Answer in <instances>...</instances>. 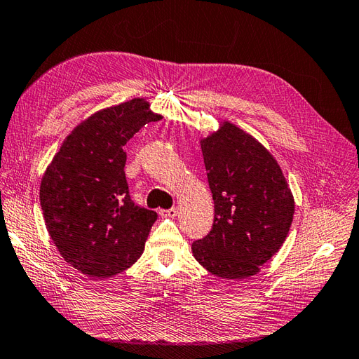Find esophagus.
<instances>
[{
  "mask_svg": "<svg viewBox=\"0 0 359 359\" xmlns=\"http://www.w3.org/2000/svg\"><path fill=\"white\" fill-rule=\"evenodd\" d=\"M160 214L165 215V217H177L178 210L175 208V206H172V208H169V210H161Z\"/></svg>",
  "mask_w": 359,
  "mask_h": 359,
  "instance_id": "1",
  "label": "esophagus"
}]
</instances>
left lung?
<instances>
[{"label":"left lung","mask_w":359,"mask_h":359,"mask_svg":"<svg viewBox=\"0 0 359 359\" xmlns=\"http://www.w3.org/2000/svg\"><path fill=\"white\" fill-rule=\"evenodd\" d=\"M214 199L210 233L191 244L211 274L241 280L259 273L283 245L295 202L278 163L257 140L231 123L201 140Z\"/></svg>","instance_id":"8db88e82"}]
</instances>
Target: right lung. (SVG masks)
Listing matches in <instances>:
<instances>
[{
	"instance_id": "add662e5",
	"label": "right lung",
	"mask_w": 359,
	"mask_h": 359,
	"mask_svg": "<svg viewBox=\"0 0 359 359\" xmlns=\"http://www.w3.org/2000/svg\"><path fill=\"white\" fill-rule=\"evenodd\" d=\"M160 118L144 99L97 112L67 136L43 175L48 232L64 260L86 276L112 277L144 253L157 212L130 198L123 147Z\"/></svg>"
}]
</instances>
